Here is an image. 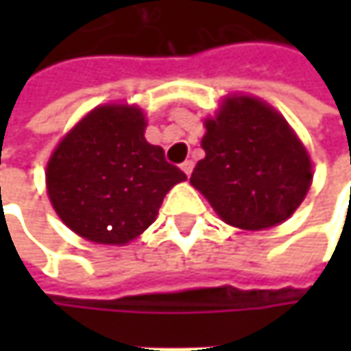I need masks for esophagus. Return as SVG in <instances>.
<instances>
[{
    "mask_svg": "<svg viewBox=\"0 0 351 351\" xmlns=\"http://www.w3.org/2000/svg\"><path fill=\"white\" fill-rule=\"evenodd\" d=\"M182 169L185 171V176L189 178L191 176V171H193V160H185L182 164Z\"/></svg>",
    "mask_w": 351,
    "mask_h": 351,
    "instance_id": "esophagus-1",
    "label": "esophagus"
}]
</instances>
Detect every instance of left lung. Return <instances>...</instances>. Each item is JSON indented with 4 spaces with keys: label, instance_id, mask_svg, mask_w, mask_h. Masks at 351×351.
<instances>
[{
    "label": "left lung",
    "instance_id": "obj_1",
    "mask_svg": "<svg viewBox=\"0 0 351 351\" xmlns=\"http://www.w3.org/2000/svg\"><path fill=\"white\" fill-rule=\"evenodd\" d=\"M205 128V158L189 182L224 223L263 230L289 219L313 182L308 152L289 123L262 99L234 95Z\"/></svg>",
    "mask_w": 351,
    "mask_h": 351
}]
</instances>
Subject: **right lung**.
Returning a JSON list of instances; mask_svg holds the SVG:
<instances>
[{
    "label": "right lung",
    "instance_id": "right-lung-1",
    "mask_svg": "<svg viewBox=\"0 0 351 351\" xmlns=\"http://www.w3.org/2000/svg\"><path fill=\"white\" fill-rule=\"evenodd\" d=\"M134 105L89 111L56 146L47 166L50 203L62 223L95 244H127L156 221L164 197L185 182L160 146L144 138Z\"/></svg>",
    "mask_w": 351,
    "mask_h": 351
}]
</instances>
